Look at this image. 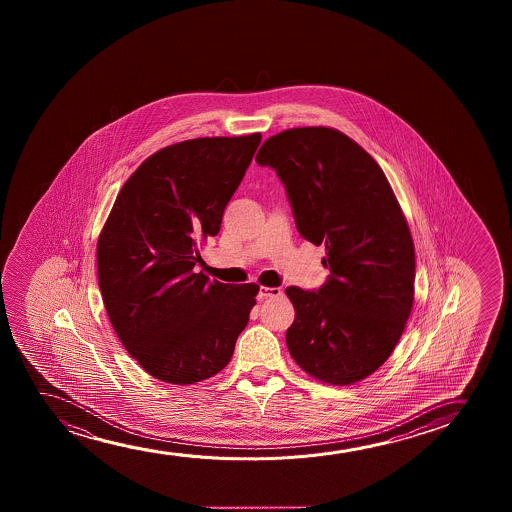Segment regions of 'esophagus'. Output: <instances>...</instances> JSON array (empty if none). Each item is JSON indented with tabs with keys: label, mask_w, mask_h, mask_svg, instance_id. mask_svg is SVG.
I'll use <instances>...</instances> for the list:
<instances>
[{
	"label": "esophagus",
	"mask_w": 512,
	"mask_h": 512,
	"mask_svg": "<svg viewBox=\"0 0 512 512\" xmlns=\"http://www.w3.org/2000/svg\"><path fill=\"white\" fill-rule=\"evenodd\" d=\"M280 295H283V292H281V288L276 287H260L259 290V301H264V299H271V297H280Z\"/></svg>",
	"instance_id": "34e87169"
}]
</instances>
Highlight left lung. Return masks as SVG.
I'll return each instance as SVG.
<instances>
[{"label": "left lung", "mask_w": 512, "mask_h": 512, "mask_svg": "<svg viewBox=\"0 0 512 512\" xmlns=\"http://www.w3.org/2000/svg\"><path fill=\"white\" fill-rule=\"evenodd\" d=\"M255 161L276 169L297 231L327 253L322 288L285 290L288 351L311 378L358 383L392 355L413 309L414 243L399 201L378 162L332 127L274 134Z\"/></svg>", "instance_id": "left-lung-1"}]
</instances>
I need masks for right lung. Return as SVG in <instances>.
I'll return each mask as SVG.
<instances>
[{"label":"right lung","mask_w":512,"mask_h":512,"mask_svg":"<svg viewBox=\"0 0 512 512\" xmlns=\"http://www.w3.org/2000/svg\"><path fill=\"white\" fill-rule=\"evenodd\" d=\"M262 134L196 138L141 162L98 239L106 313L129 355L171 385H194L229 364L259 285L194 273Z\"/></svg>","instance_id":"obj_1"}]
</instances>
